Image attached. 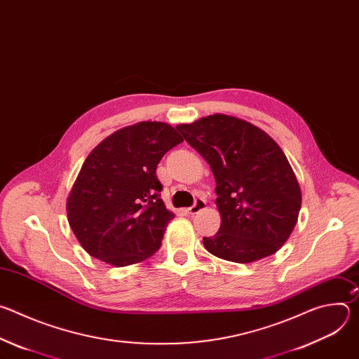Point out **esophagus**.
Segmentation results:
<instances>
[{"mask_svg": "<svg viewBox=\"0 0 359 359\" xmlns=\"http://www.w3.org/2000/svg\"><path fill=\"white\" fill-rule=\"evenodd\" d=\"M206 204H208V203H206V200H204V198H197V200L194 201L193 206L187 209V213H189V215H196V213H198V212L206 209Z\"/></svg>", "mask_w": 359, "mask_h": 359, "instance_id": "1", "label": "esophagus"}]
</instances>
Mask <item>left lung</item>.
<instances>
[{"mask_svg": "<svg viewBox=\"0 0 359 359\" xmlns=\"http://www.w3.org/2000/svg\"><path fill=\"white\" fill-rule=\"evenodd\" d=\"M176 129L210 165L220 230L203 244L219 259L248 264L277 252L301 209V187L281 147L263 129L224 115Z\"/></svg>", "mask_w": 359, "mask_h": 359, "instance_id": "8db88e82", "label": "left lung"}]
</instances>
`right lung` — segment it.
Wrapping results in <instances>:
<instances>
[{
    "mask_svg": "<svg viewBox=\"0 0 359 359\" xmlns=\"http://www.w3.org/2000/svg\"><path fill=\"white\" fill-rule=\"evenodd\" d=\"M163 122H137L102 140L85 159L67 198L68 223L92 257L125 267L155 254L175 213L161 198V159L182 143Z\"/></svg>",
    "mask_w": 359,
    "mask_h": 359,
    "instance_id": "1",
    "label": "right lung"
}]
</instances>
